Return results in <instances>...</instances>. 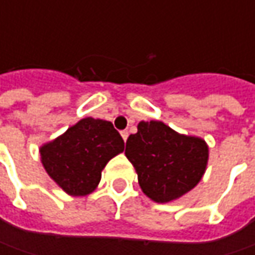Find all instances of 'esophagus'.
Returning <instances> with one entry per match:
<instances>
[{
    "instance_id": "obj_1",
    "label": "esophagus",
    "mask_w": 255,
    "mask_h": 255,
    "mask_svg": "<svg viewBox=\"0 0 255 255\" xmlns=\"http://www.w3.org/2000/svg\"><path fill=\"white\" fill-rule=\"evenodd\" d=\"M121 134H122L123 140L126 142V139H128V136H129V132H128V130H122V132H121Z\"/></svg>"
}]
</instances>
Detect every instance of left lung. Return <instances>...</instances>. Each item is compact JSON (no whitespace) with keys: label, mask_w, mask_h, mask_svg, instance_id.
Returning a JSON list of instances; mask_svg holds the SVG:
<instances>
[{"label":"left lung","mask_w":255,"mask_h":255,"mask_svg":"<svg viewBox=\"0 0 255 255\" xmlns=\"http://www.w3.org/2000/svg\"><path fill=\"white\" fill-rule=\"evenodd\" d=\"M125 154L136 169L143 193L156 203H169L201 180L209 147L200 137L150 121L139 123L137 133L128 137Z\"/></svg>","instance_id":"obj_1"}]
</instances>
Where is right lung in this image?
Here are the masks:
<instances>
[{
	"mask_svg": "<svg viewBox=\"0 0 255 255\" xmlns=\"http://www.w3.org/2000/svg\"><path fill=\"white\" fill-rule=\"evenodd\" d=\"M125 142L108 121L85 118L39 149L49 177L71 196L92 193L103 167L123 152Z\"/></svg>",
	"mask_w": 255,
	"mask_h": 255,
	"instance_id": "obj_1",
	"label": "right lung"
}]
</instances>
